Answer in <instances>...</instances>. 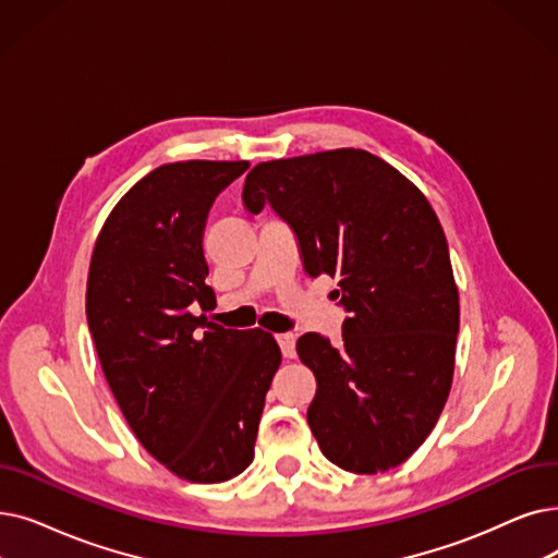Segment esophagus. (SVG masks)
<instances>
[{"instance_id":"1","label":"esophagus","mask_w":558,"mask_h":558,"mask_svg":"<svg viewBox=\"0 0 558 558\" xmlns=\"http://www.w3.org/2000/svg\"><path fill=\"white\" fill-rule=\"evenodd\" d=\"M278 344H280V351L287 360H292L296 355V337L292 332H282V335H276Z\"/></svg>"}]
</instances>
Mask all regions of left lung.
Instances as JSON below:
<instances>
[{
    "label": "left lung",
    "instance_id": "1",
    "mask_svg": "<svg viewBox=\"0 0 558 558\" xmlns=\"http://www.w3.org/2000/svg\"><path fill=\"white\" fill-rule=\"evenodd\" d=\"M244 205L294 230L310 278L337 280L342 342L307 332L296 351L317 378L307 424L322 453L353 474L401 465L447 403L458 289L442 226L424 193L380 157L328 150L257 163Z\"/></svg>",
    "mask_w": 558,
    "mask_h": 558
}]
</instances>
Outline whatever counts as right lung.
Listing matches in <instances>:
<instances>
[{
  "mask_svg": "<svg viewBox=\"0 0 558 558\" xmlns=\"http://www.w3.org/2000/svg\"><path fill=\"white\" fill-rule=\"evenodd\" d=\"M248 161H175L138 180L95 241L86 319L138 442L180 478L221 483L253 463L276 339L207 324V214Z\"/></svg>",
  "mask_w": 558,
  "mask_h": 558,
  "instance_id": "obj_1",
  "label": "right lung"
}]
</instances>
